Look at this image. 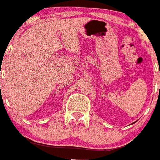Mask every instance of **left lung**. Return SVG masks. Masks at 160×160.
<instances>
[{"label": "left lung", "mask_w": 160, "mask_h": 160, "mask_svg": "<svg viewBox=\"0 0 160 160\" xmlns=\"http://www.w3.org/2000/svg\"><path fill=\"white\" fill-rule=\"evenodd\" d=\"M135 122H136V121H135Z\"/></svg>", "instance_id": "1"}]
</instances>
